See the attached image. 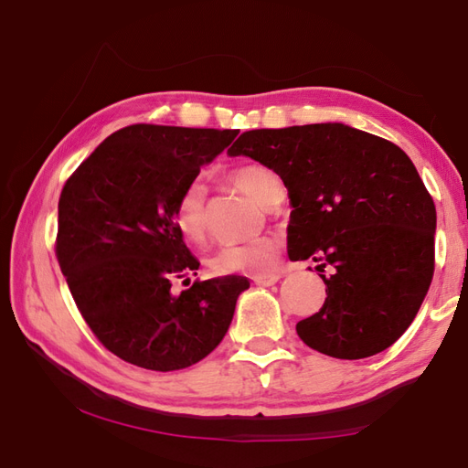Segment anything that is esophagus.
Masks as SVG:
<instances>
[{"mask_svg":"<svg viewBox=\"0 0 468 468\" xmlns=\"http://www.w3.org/2000/svg\"><path fill=\"white\" fill-rule=\"evenodd\" d=\"M280 273H257V275H253V282L257 283V285H273V283H277L280 282Z\"/></svg>","mask_w":468,"mask_h":468,"instance_id":"34e87169","label":"esophagus"}]
</instances>
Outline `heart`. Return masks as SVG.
I'll list each match as a JSON object with an SVG mask.
<instances>
[{"label":"heart","mask_w":468,"mask_h":468,"mask_svg":"<svg viewBox=\"0 0 468 468\" xmlns=\"http://www.w3.org/2000/svg\"><path fill=\"white\" fill-rule=\"evenodd\" d=\"M229 181L253 197L263 207H271L275 195L282 191L277 176L261 165H239L229 171ZM176 231L188 245H203L208 235L205 186L193 181L178 195L173 211ZM280 257V243L273 237H257L245 243L223 245L211 260L208 267L217 275L233 273H265L275 267Z\"/></svg>","instance_id":"1"}]
</instances>
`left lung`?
<instances>
[{
  "mask_svg": "<svg viewBox=\"0 0 468 468\" xmlns=\"http://www.w3.org/2000/svg\"><path fill=\"white\" fill-rule=\"evenodd\" d=\"M245 154L282 176L292 198L290 260H314L325 283L320 312L297 322L325 356L360 360L409 330L434 273L436 208L400 146L340 122L243 133Z\"/></svg>",
  "mask_w": 468,
  "mask_h": 468,
  "instance_id": "left-lung-1",
  "label": "left lung"
}]
</instances>
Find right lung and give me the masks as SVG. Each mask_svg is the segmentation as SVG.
<instances>
[{"mask_svg":"<svg viewBox=\"0 0 468 468\" xmlns=\"http://www.w3.org/2000/svg\"><path fill=\"white\" fill-rule=\"evenodd\" d=\"M239 131L133 124L69 175L58 203L56 257L69 293L108 352L154 372L211 354L247 277L193 282L198 261L176 231L178 195Z\"/></svg>","mask_w":468,"mask_h":468,"instance_id":"1","label":"right lung"}]
</instances>
